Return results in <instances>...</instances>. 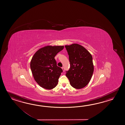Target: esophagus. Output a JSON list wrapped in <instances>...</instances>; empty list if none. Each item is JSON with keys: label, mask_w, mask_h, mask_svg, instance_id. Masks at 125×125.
I'll return each mask as SVG.
<instances>
[{"label": "esophagus", "mask_w": 125, "mask_h": 125, "mask_svg": "<svg viewBox=\"0 0 125 125\" xmlns=\"http://www.w3.org/2000/svg\"><path fill=\"white\" fill-rule=\"evenodd\" d=\"M62 70L63 72H64V71H65V69H64V68L63 67H62Z\"/></svg>", "instance_id": "34e87169"}]
</instances>
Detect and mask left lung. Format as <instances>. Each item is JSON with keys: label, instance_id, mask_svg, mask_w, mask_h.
Segmentation results:
<instances>
[{"label": "left lung", "instance_id": "1", "mask_svg": "<svg viewBox=\"0 0 125 125\" xmlns=\"http://www.w3.org/2000/svg\"><path fill=\"white\" fill-rule=\"evenodd\" d=\"M69 55L70 68L66 71V77L74 88L85 87L90 82L94 72L92 56L82 45L72 44L65 45Z\"/></svg>", "mask_w": 125, "mask_h": 125}]
</instances>
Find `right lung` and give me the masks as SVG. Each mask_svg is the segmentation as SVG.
Wrapping results in <instances>:
<instances>
[{"mask_svg":"<svg viewBox=\"0 0 125 125\" xmlns=\"http://www.w3.org/2000/svg\"><path fill=\"white\" fill-rule=\"evenodd\" d=\"M63 48V45L45 46L38 50L32 57L30 62L32 74L41 87L50 90L58 84L62 70L57 66L54 57Z\"/></svg>","mask_w":125,"mask_h":125,"instance_id":"obj_1","label":"right lung"}]
</instances>
